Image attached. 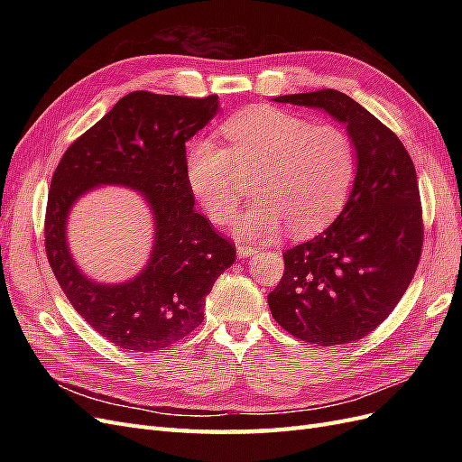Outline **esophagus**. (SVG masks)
Returning a JSON list of instances; mask_svg holds the SVG:
<instances>
[{"instance_id": "esophagus-1", "label": "esophagus", "mask_w": 462, "mask_h": 462, "mask_svg": "<svg viewBox=\"0 0 462 462\" xmlns=\"http://www.w3.org/2000/svg\"><path fill=\"white\" fill-rule=\"evenodd\" d=\"M258 253L256 246H250V245H245V243H239L236 245V254H239V258H248L250 254Z\"/></svg>"}]
</instances>
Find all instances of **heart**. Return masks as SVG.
<instances>
[{
    "label": "heart",
    "mask_w": 462,
    "mask_h": 462,
    "mask_svg": "<svg viewBox=\"0 0 462 462\" xmlns=\"http://www.w3.org/2000/svg\"><path fill=\"white\" fill-rule=\"evenodd\" d=\"M221 131L227 148L200 138L187 153L189 189L216 223L236 214L245 177L253 175L256 200L235 223L241 236L265 241L285 226L295 236H310L337 217L356 175V150L343 129L256 107Z\"/></svg>",
    "instance_id": "obj_1"
}]
</instances>
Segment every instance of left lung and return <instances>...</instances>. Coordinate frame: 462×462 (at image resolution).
Masks as SVG:
<instances>
[{
  "label": "left lung",
  "mask_w": 462,
  "mask_h": 462,
  "mask_svg": "<svg viewBox=\"0 0 462 462\" xmlns=\"http://www.w3.org/2000/svg\"><path fill=\"white\" fill-rule=\"evenodd\" d=\"M273 102L324 111L345 125L356 150V175L331 226L283 254L285 273L268 295L270 310L306 343H353L395 309L420 260L414 165L397 134L343 92L287 94Z\"/></svg>",
  "instance_id": "left-lung-1"
}]
</instances>
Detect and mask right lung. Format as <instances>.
I'll use <instances>...</instances> for the list:
<instances>
[{
	"label": "right lung",
	"instance_id": "1",
	"mask_svg": "<svg viewBox=\"0 0 462 462\" xmlns=\"http://www.w3.org/2000/svg\"><path fill=\"white\" fill-rule=\"evenodd\" d=\"M217 111L216 94L131 92L69 146L53 173L46 209L51 270L75 310L125 351H163L187 337L202 324L216 279L235 262L233 245L194 212L187 183L185 144ZM100 186L138 191L154 221L149 262L121 284L88 278L68 250V214Z\"/></svg>",
	"mask_w": 462,
	"mask_h": 462
}]
</instances>
